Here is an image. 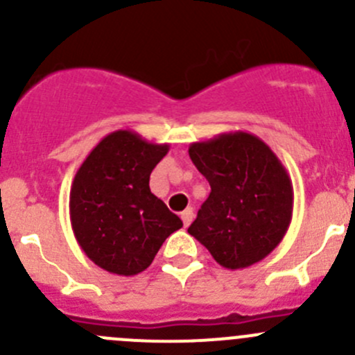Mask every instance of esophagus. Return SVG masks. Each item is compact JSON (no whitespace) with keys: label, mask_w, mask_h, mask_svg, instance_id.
Returning a JSON list of instances; mask_svg holds the SVG:
<instances>
[{"label":"esophagus","mask_w":355,"mask_h":355,"mask_svg":"<svg viewBox=\"0 0 355 355\" xmlns=\"http://www.w3.org/2000/svg\"><path fill=\"white\" fill-rule=\"evenodd\" d=\"M193 216H195V212H193L191 207H188V209H186V210H182V212H181L182 224H184V226H189V223H191V220H193Z\"/></svg>","instance_id":"obj_1"}]
</instances>
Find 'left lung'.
Segmentation results:
<instances>
[{
    "instance_id": "1",
    "label": "left lung",
    "mask_w": 355,
    "mask_h": 355,
    "mask_svg": "<svg viewBox=\"0 0 355 355\" xmlns=\"http://www.w3.org/2000/svg\"><path fill=\"white\" fill-rule=\"evenodd\" d=\"M188 152L210 184L188 233L231 271L268 257L282 243L293 214L292 179L282 160L245 131L191 143Z\"/></svg>"
}]
</instances>
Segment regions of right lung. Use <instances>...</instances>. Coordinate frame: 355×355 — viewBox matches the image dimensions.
<instances>
[{"mask_svg":"<svg viewBox=\"0 0 355 355\" xmlns=\"http://www.w3.org/2000/svg\"><path fill=\"white\" fill-rule=\"evenodd\" d=\"M169 152L138 132L119 129L84 159L72 181L70 224L80 250L119 276L145 271L182 220L150 191V174Z\"/></svg>","mask_w":355,"mask_h":355,"instance_id":"add662e5","label":"right lung"}]
</instances>
